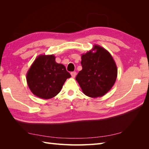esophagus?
<instances>
[{
  "label": "esophagus",
  "mask_w": 149,
  "mask_h": 149,
  "mask_svg": "<svg viewBox=\"0 0 149 149\" xmlns=\"http://www.w3.org/2000/svg\"><path fill=\"white\" fill-rule=\"evenodd\" d=\"M71 76L73 78H74L75 76H76V72H74V71H73V72H71Z\"/></svg>",
  "instance_id": "1"
}]
</instances>
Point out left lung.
<instances>
[{"label":"left lung","instance_id":"8db88e82","mask_svg":"<svg viewBox=\"0 0 149 149\" xmlns=\"http://www.w3.org/2000/svg\"><path fill=\"white\" fill-rule=\"evenodd\" d=\"M83 69L76 77L83 93L89 97L104 95L113 86L118 76V68L110 53L94 45L91 50L82 54Z\"/></svg>","mask_w":149,"mask_h":149}]
</instances>
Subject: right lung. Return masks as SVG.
I'll return each mask as SVG.
<instances>
[{
    "label": "right lung",
    "instance_id": "add662e5",
    "mask_svg": "<svg viewBox=\"0 0 149 149\" xmlns=\"http://www.w3.org/2000/svg\"><path fill=\"white\" fill-rule=\"evenodd\" d=\"M70 77L65 66L57 63L53 55H40L31 65L26 79L34 95L48 100L60 92L66 79Z\"/></svg>",
    "mask_w": 149,
    "mask_h": 149
}]
</instances>
